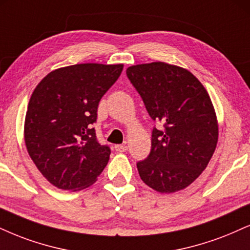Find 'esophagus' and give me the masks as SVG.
I'll return each mask as SVG.
<instances>
[{"label": "esophagus", "instance_id": "obj_1", "mask_svg": "<svg viewBox=\"0 0 250 250\" xmlns=\"http://www.w3.org/2000/svg\"><path fill=\"white\" fill-rule=\"evenodd\" d=\"M115 150L119 152H125L128 150V146L125 143V144H117V146H115Z\"/></svg>", "mask_w": 250, "mask_h": 250}]
</instances>
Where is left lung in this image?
Listing matches in <instances>:
<instances>
[{
    "label": "left lung",
    "mask_w": 250,
    "mask_h": 250,
    "mask_svg": "<svg viewBox=\"0 0 250 250\" xmlns=\"http://www.w3.org/2000/svg\"><path fill=\"white\" fill-rule=\"evenodd\" d=\"M127 76L154 121L151 150L138 162L141 179L161 193H173L191 185L214 154L219 125L206 88L190 71L154 62L133 65Z\"/></svg>",
    "instance_id": "left-lung-1"
}]
</instances>
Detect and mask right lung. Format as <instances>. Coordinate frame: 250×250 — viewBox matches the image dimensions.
I'll use <instances>...</instances> for the list:
<instances>
[{
	"mask_svg": "<svg viewBox=\"0 0 250 250\" xmlns=\"http://www.w3.org/2000/svg\"><path fill=\"white\" fill-rule=\"evenodd\" d=\"M122 70L123 64L66 66L50 72L32 92L24 141L39 172L56 188H88L107 165L110 149L98 142L92 125Z\"/></svg>",
	"mask_w": 250,
	"mask_h": 250,
	"instance_id": "obj_1",
	"label": "right lung"
}]
</instances>
